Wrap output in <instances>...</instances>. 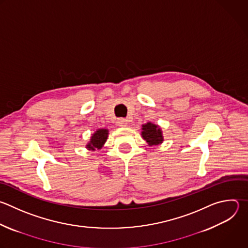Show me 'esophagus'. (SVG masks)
<instances>
[{
    "mask_svg": "<svg viewBox=\"0 0 248 248\" xmlns=\"http://www.w3.org/2000/svg\"><path fill=\"white\" fill-rule=\"evenodd\" d=\"M117 124H118V125L119 126H126L127 124H128V122H127V120H125V119H119L118 121H117Z\"/></svg>",
    "mask_w": 248,
    "mask_h": 248,
    "instance_id": "1",
    "label": "esophagus"
}]
</instances>
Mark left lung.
<instances>
[{"mask_svg": "<svg viewBox=\"0 0 248 248\" xmlns=\"http://www.w3.org/2000/svg\"><path fill=\"white\" fill-rule=\"evenodd\" d=\"M141 136L149 146H158L164 140L160 126L151 122L142 124Z\"/></svg>", "mask_w": 248, "mask_h": 248, "instance_id": "8db88e82", "label": "left lung"}]
</instances>
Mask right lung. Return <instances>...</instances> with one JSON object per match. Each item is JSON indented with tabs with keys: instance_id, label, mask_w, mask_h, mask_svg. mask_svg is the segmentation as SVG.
Listing matches in <instances>:
<instances>
[{
	"instance_id": "obj_1",
	"label": "right lung",
	"mask_w": 248,
	"mask_h": 248,
	"mask_svg": "<svg viewBox=\"0 0 248 248\" xmlns=\"http://www.w3.org/2000/svg\"><path fill=\"white\" fill-rule=\"evenodd\" d=\"M108 135H109V129H107V128L97 129L91 136V139L88 142V144L86 145V148L89 151H95L96 149L100 150L104 146V144L106 143Z\"/></svg>"
}]
</instances>
